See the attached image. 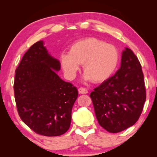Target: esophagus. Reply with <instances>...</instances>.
<instances>
[{
    "instance_id": "esophagus-1",
    "label": "esophagus",
    "mask_w": 157,
    "mask_h": 157,
    "mask_svg": "<svg viewBox=\"0 0 157 157\" xmlns=\"http://www.w3.org/2000/svg\"><path fill=\"white\" fill-rule=\"evenodd\" d=\"M78 92L80 94H86L87 93H88V91H87L86 89L84 88V87H80V88H79L78 89Z\"/></svg>"
}]
</instances>
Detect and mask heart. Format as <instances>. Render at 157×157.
I'll return each instance as SVG.
<instances>
[{
	"mask_svg": "<svg viewBox=\"0 0 157 157\" xmlns=\"http://www.w3.org/2000/svg\"><path fill=\"white\" fill-rule=\"evenodd\" d=\"M120 61V53L112 44L95 37L76 41L69 47L68 52H62L59 62L66 76L73 79L83 63L84 78L100 83L113 75Z\"/></svg>",
	"mask_w": 157,
	"mask_h": 157,
	"instance_id": "heart-1",
	"label": "heart"
}]
</instances>
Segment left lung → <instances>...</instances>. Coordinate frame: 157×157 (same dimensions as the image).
<instances>
[{"label": "left lung", "mask_w": 157, "mask_h": 157, "mask_svg": "<svg viewBox=\"0 0 157 157\" xmlns=\"http://www.w3.org/2000/svg\"><path fill=\"white\" fill-rule=\"evenodd\" d=\"M100 125L118 133L139 120L146 100L141 65L131 49L122 53L121 65L114 75L90 94Z\"/></svg>", "instance_id": "1"}]
</instances>
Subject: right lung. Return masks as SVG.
I'll return each instance as SVG.
<instances>
[{
	"label": "right lung",
	"mask_w": 157,
	"mask_h": 157,
	"mask_svg": "<svg viewBox=\"0 0 157 157\" xmlns=\"http://www.w3.org/2000/svg\"><path fill=\"white\" fill-rule=\"evenodd\" d=\"M60 68L59 61L39 41L25 53L15 71L14 90L18 115L26 125L43 136H57L68 131L78 96L76 87L57 74Z\"/></svg>",
	"instance_id": "add662e5"
}]
</instances>
